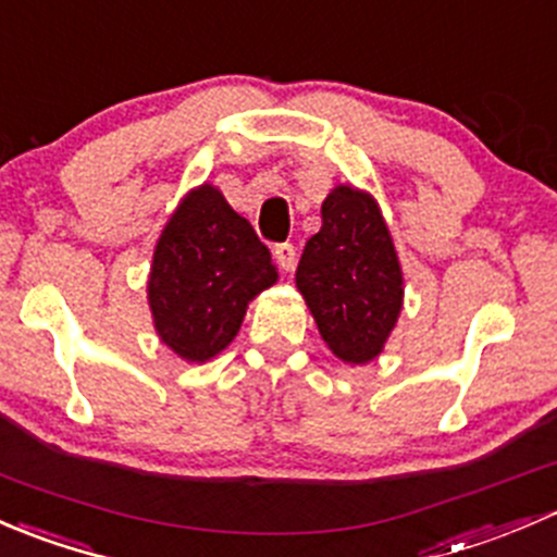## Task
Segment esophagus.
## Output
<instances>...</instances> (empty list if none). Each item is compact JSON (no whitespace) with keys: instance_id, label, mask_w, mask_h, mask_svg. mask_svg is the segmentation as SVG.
I'll use <instances>...</instances> for the list:
<instances>
[{"instance_id":"34e87169","label":"esophagus","mask_w":557,"mask_h":557,"mask_svg":"<svg viewBox=\"0 0 557 557\" xmlns=\"http://www.w3.org/2000/svg\"><path fill=\"white\" fill-rule=\"evenodd\" d=\"M273 255H276V262L284 271H295L297 265V246L295 244H278L276 249H273Z\"/></svg>"}]
</instances>
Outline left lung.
Here are the masks:
<instances>
[{
	"label": "left lung",
	"instance_id": "left-lung-1",
	"mask_svg": "<svg viewBox=\"0 0 557 557\" xmlns=\"http://www.w3.org/2000/svg\"><path fill=\"white\" fill-rule=\"evenodd\" d=\"M295 281L335 357L364 364L381 354L403 311V271L370 195L354 187L326 195Z\"/></svg>",
	"mask_w": 557,
	"mask_h": 557
}]
</instances>
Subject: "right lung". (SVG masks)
<instances>
[{"label": "right lung", "mask_w": 557, "mask_h": 557, "mask_svg": "<svg viewBox=\"0 0 557 557\" xmlns=\"http://www.w3.org/2000/svg\"><path fill=\"white\" fill-rule=\"evenodd\" d=\"M278 273L271 249L220 190L187 195L158 240L150 273L154 330L187 362H206L236 337L246 302Z\"/></svg>", "instance_id": "obj_1"}]
</instances>
